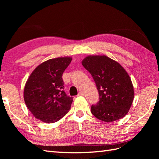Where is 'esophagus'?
<instances>
[{
  "label": "esophagus",
  "instance_id": "esophagus-1",
  "mask_svg": "<svg viewBox=\"0 0 159 159\" xmlns=\"http://www.w3.org/2000/svg\"><path fill=\"white\" fill-rule=\"evenodd\" d=\"M83 93L82 92H80L79 93H78V96H83Z\"/></svg>",
  "mask_w": 159,
  "mask_h": 159
}]
</instances>
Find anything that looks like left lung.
<instances>
[{"label": "left lung", "instance_id": "8db88e82", "mask_svg": "<svg viewBox=\"0 0 159 159\" xmlns=\"http://www.w3.org/2000/svg\"><path fill=\"white\" fill-rule=\"evenodd\" d=\"M92 76L99 100L91 107L98 119L111 122L128 113L134 98L130 76L120 63L106 56H89L82 61Z\"/></svg>", "mask_w": 159, "mask_h": 159}]
</instances>
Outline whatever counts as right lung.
I'll use <instances>...</instances> for the list:
<instances>
[{
	"mask_svg": "<svg viewBox=\"0 0 159 159\" xmlns=\"http://www.w3.org/2000/svg\"><path fill=\"white\" fill-rule=\"evenodd\" d=\"M71 61L70 57L49 59L30 75L25 87L24 99L37 119L46 123L56 122L70 109L73 98L64 92L62 76Z\"/></svg>",
	"mask_w": 159,
	"mask_h": 159,
	"instance_id": "add662e5",
	"label": "right lung"
}]
</instances>
